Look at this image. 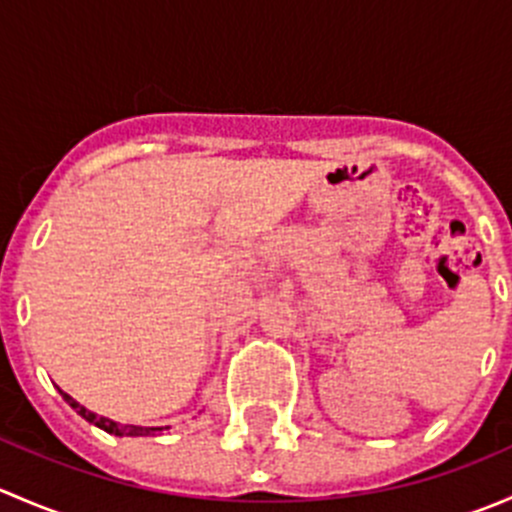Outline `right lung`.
I'll list each match as a JSON object with an SVG mask.
<instances>
[{"label": "right lung", "mask_w": 512, "mask_h": 512, "mask_svg": "<svg viewBox=\"0 0 512 512\" xmlns=\"http://www.w3.org/2000/svg\"><path fill=\"white\" fill-rule=\"evenodd\" d=\"M61 396H64V401L71 406V409L76 411V414L84 416L86 421L94 423V426L103 428V431H106V433H113V436H158V433L163 431V426H128V423H126V426H123V423L111 421V418L96 416L94 411L84 409V406H81L79 401L71 399V396L66 394V391H61ZM165 428H168V426H165Z\"/></svg>", "instance_id": "1"}]
</instances>
